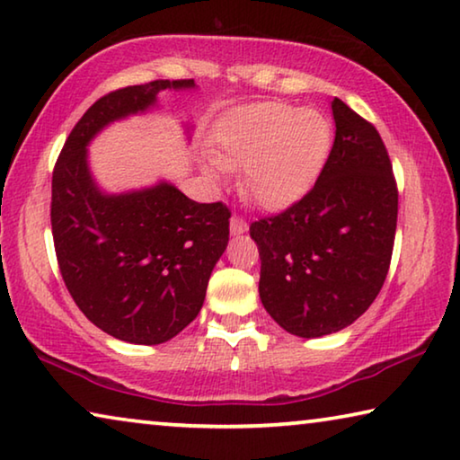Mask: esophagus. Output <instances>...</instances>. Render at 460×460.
Instances as JSON below:
<instances>
[{
    "label": "esophagus",
    "mask_w": 460,
    "mask_h": 460,
    "mask_svg": "<svg viewBox=\"0 0 460 460\" xmlns=\"http://www.w3.org/2000/svg\"><path fill=\"white\" fill-rule=\"evenodd\" d=\"M229 229H231L233 235H242V233L247 231V221H245L243 217L233 215L231 217V223H229Z\"/></svg>",
    "instance_id": "1"
}]
</instances>
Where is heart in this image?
Returning <instances> with one entry per match:
<instances>
[{
  "instance_id": "heart-1",
  "label": "heart",
  "mask_w": 460,
  "mask_h": 460,
  "mask_svg": "<svg viewBox=\"0 0 460 460\" xmlns=\"http://www.w3.org/2000/svg\"><path fill=\"white\" fill-rule=\"evenodd\" d=\"M332 120L323 112L260 102L231 112L218 122L215 159L207 164L213 180L221 168L243 167L242 192L264 208H282L315 184L330 157Z\"/></svg>"
}]
</instances>
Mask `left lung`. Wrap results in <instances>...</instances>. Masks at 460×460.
I'll use <instances>...</instances> for the list:
<instances>
[{"label": "left lung", "instance_id": "left-lung-1", "mask_svg": "<svg viewBox=\"0 0 460 460\" xmlns=\"http://www.w3.org/2000/svg\"><path fill=\"white\" fill-rule=\"evenodd\" d=\"M335 138L315 186L279 215L253 221L260 298L298 338L354 323L387 279L397 229V184L378 130L332 102Z\"/></svg>", "mask_w": 460, "mask_h": 460}]
</instances>
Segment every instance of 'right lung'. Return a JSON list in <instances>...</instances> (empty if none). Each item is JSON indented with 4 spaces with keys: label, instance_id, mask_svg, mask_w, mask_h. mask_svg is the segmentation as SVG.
Listing matches in <instances>:
<instances>
[{
    "label": "right lung",
    "instance_id": "obj_1",
    "mask_svg": "<svg viewBox=\"0 0 460 460\" xmlns=\"http://www.w3.org/2000/svg\"><path fill=\"white\" fill-rule=\"evenodd\" d=\"M167 87L188 90L194 79H155L93 102L63 145L50 199L57 261L73 301L102 332L145 346L172 340L200 313L229 242L231 213L223 202H194L167 181L102 192L85 147L111 122L147 111Z\"/></svg>",
    "mask_w": 460,
    "mask_h": 460
}]
</instances>
